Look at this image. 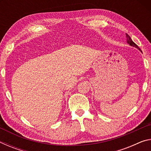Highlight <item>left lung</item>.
<instances>
[{"label":"left lung","mask_w":151,"mask_h":151,"mask_svg":"<svg viewBox=\"0 0 151 151\" xmlns=\"http://www.w3.org/2000/svg\"><path fill=\"white\" fill-rule=\"evenodd\" d=\"M126 36H127V42L129 43V44L130 45H131V46H132V47H136L137 48H138V49L141 51V50H140V48L139 47H138V46H137L136 44H135V43H134L133 41H132V39H131V38L130 37V36H129V35H128V34H126Z\"/></svg>","instance_id":"obj_1"}]
</instances>
